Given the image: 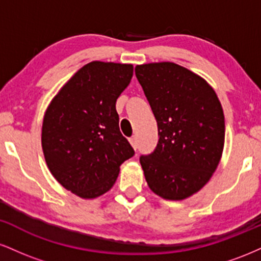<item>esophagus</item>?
I'll return each mask as SVG.
<instances>
[{
  "mask_svg": "<svg viewBox=\"0 0 261 261\" xmlns=\"http://www.w3.org/2000/svg\"><path fill=\"white\" fill-rule=\"evenodd\" d=\"M130 143H131V146H133V147H134L135 149H137V146H139V143H137V137H136V136L131 137V139H130Z\"/></svg>",
  "mask_w": 261,
  "mask_h": 261,
  "instance_id": "34e87169",
  "label": "esophagus"
}]
</instances>
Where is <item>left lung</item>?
I'll return each mask as SVG.
<instances>
[{"instance_id":"left-lung-1","label":"left lung","mask_w":261,"mask_h":261,"mask_svg":"<svg viewBox=\"0 0 261 261\" xmlns=\"http://www.w3.org/2000/svg\"><path fill=\"white\" fill-rule=\"evenodd\" d=\"M158 126L154 151L140 163L149 189L166 200L194 195L216 170L224 145V115L205 80L174 62L135 67Z\"/></svg>"}]
</instances>
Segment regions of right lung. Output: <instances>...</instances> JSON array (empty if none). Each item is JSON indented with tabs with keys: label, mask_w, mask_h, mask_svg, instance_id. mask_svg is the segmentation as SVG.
<instances>
[{
	"label": "right lung",
	"mask_w": 261,
	"mask_h": 261,
	"mask_svg": "<svg viewBox=\"0 0 261 261\" xmlns=\"http://www.w3.org/2000/svg\"><path fill=\"white\" fill-rule=\"evenodd\" d=\"M134 66L93 61L60 89L45 112L41 146L47 168L82 199L110 190L120 166L135 154L119 128L115 103Z\"/></svg>",
	"instance_id": "1"
}]
</instances>
